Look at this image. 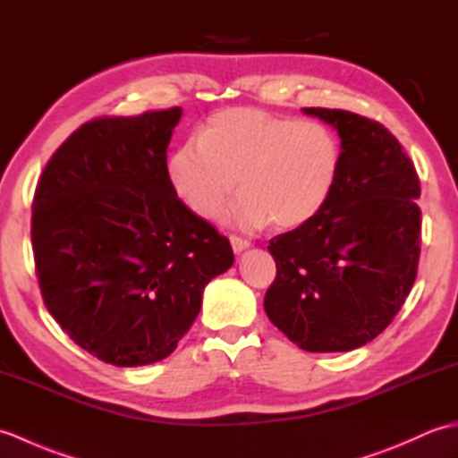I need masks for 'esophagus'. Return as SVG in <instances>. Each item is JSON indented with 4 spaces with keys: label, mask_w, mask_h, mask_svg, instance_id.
<instances>
[{
    "label": "esophagus",
    "mask_w": 458,
    "mask_h": 458,
    "mask_svg": "<svg viewBox=\"0 0 458 458\" xmlns=\"http://www.w3.org/2000/svg\"><path fill=\"white\" fill-rule=\"evenodd\" d=\"M230 244H232V250H234V254H242V251L251 246L248 240L240 238V236H230Z\"/></svg>",
    "instance_id": "obj_1"
}]
</instances>
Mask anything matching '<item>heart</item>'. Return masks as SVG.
<instances>
[{
  "mask_svg": "<svg viewBox=\"0 0 458 458\" xmlns=\"http://www.w3.org/2000/svg\"><path fill=\"white\" fill-rule=\"evenodd\" d=\"M340 169L343 148L327 123L248 106L212 114L199 140L182 141L167 161L171 189L204 220L218 218L238 179L226 220L246 230L310 222L333 197Z\"/></svg>",
  "mask_w": 458,
  "mask_h": 458,
  "instance_id": "1",
  "label": "heart"
}]
</instances>
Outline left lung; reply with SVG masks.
I'll return each mask as SVG.
<instances>
[{"label": "left lung", "instance_id": "obj_1", "mask_svg": "<svg viewBox=\"0 0 458 458\" xmlns=\"http://www.w3.org/2000/svg\"><path fill=\"white\" fill-rule=\"evenodd\" d=\"M303 114L336 130L343 169L313 220L269 240L277 277L264 309L307 352H348L382 333L410 295L421 251L420 179L382 123L346 110Z\"/></svg>", "mask_w": 458, "mask_h": 458}]
</instances>
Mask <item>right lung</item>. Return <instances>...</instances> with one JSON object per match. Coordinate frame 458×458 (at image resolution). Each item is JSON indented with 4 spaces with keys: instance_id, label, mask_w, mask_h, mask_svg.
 Here are the masks:
<instances>
[{
    "instance_id": "add662e5",
    "label": "right lung",
    "mask_w": 458,
    "mask_h": 458,
    "mask_svg": "<svg viewBox=\"0 0 458 458\" xmlns=\"http://www.w3.org/2000/svg\"><path fill=\"white\" fill-rule=\"evenodd\" d=\"M181 108L84 123L41 174L31 240L48 313L120 368L167 358L208 281L234 264L228 238L179 200L167 148Z\"/></svg>"
}]
</instances>
